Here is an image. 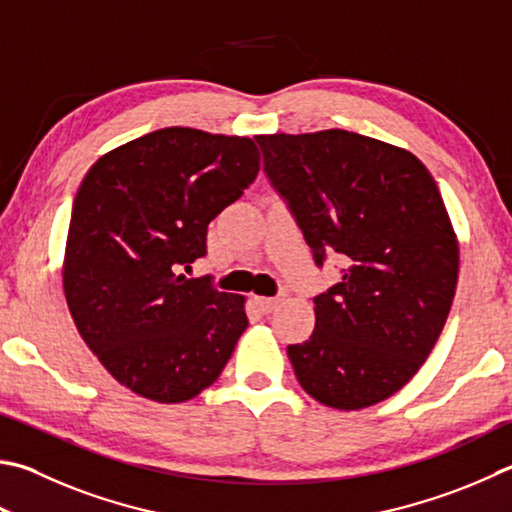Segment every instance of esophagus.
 Segmentation results:
<instances>
[{
    "instance_id": "1",
    "label": "esophagus",
    "mask_w": 512,
    "mask_h": 512,
    "mask_svg": "<svg viewBox=\"0 0 512 512\" xmlns=\"http://www.w3.org/2000/svg\"><path fill=\"white\" fill-rule=\"evenodd\" d=\"M284 293H277L275 297H255V304L262 309L264 313H273L277 306H280L284 302Z\"/></svg>"
}]
</instances>
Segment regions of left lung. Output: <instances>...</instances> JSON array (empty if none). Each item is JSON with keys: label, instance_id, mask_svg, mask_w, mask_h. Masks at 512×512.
<instances>
[{"label": "left lung", "instance_id": "obj_1", "mask_svg": "<svg viewBox=\"0 0 512 512\" xmlns=\"http://www.w3.org/2000/svg\"><path fill=\"white\" fill-rule=\"evenodd\" d=\"M255 141L315 264H345L313 297L311 338L286 349L295 376L336 410L385 401L430 356L457 291L459 244L441 192L414 154L345 129Z\"/></svg>", "mask_w": 512, "mask_h": 512}]
</instances>
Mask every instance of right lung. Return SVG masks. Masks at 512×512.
<instances>
[{"label":"right lung","instance_id":"right-lung-1","mask_svg":"<svg viewBox=\"0 0 512 512\" xmlns=\"http://www.w3.org/2000/svg\"><path fill=\"white\" fill-rule=\"evenodd\" d=\"M259 172L246 136L165 127L91 165L71 210L62 282L87 347L120 385L183 403L224 371L248 327L244 297L181 271L208 224Z\"/></svg>","mask_w":512,"mask_h":512}]
</instances>
